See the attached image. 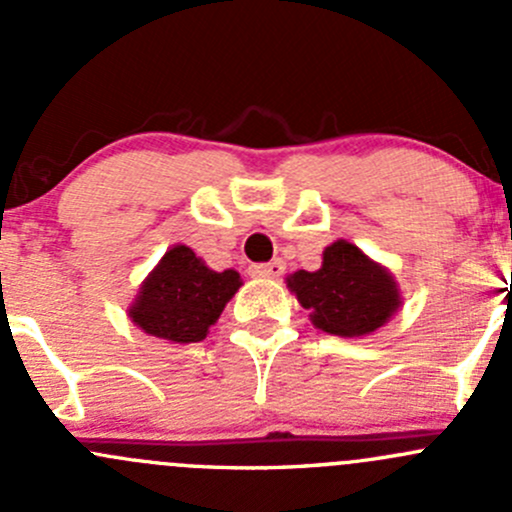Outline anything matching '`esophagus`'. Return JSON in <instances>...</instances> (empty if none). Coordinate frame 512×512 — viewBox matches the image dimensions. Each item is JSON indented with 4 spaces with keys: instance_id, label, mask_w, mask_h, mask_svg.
I'll return each mask as SVG.
<instances>
[{
    "instance_id": "1",
    "label": "esophagus",
    "mask_w": 512,
    "mask_h": 512,
    "mask_svg": "<svg viewBox=\"0 0 512 512\" xmlns=\"http://www.w3.org/2000/svg\"><path fill=\"white\" fill-rule=\"evenodd\" d=\"M282 272H285V262L282 260H272V262H265V265H252L250 267V275L252 277H280Z\"/></svg>"
}]
</instances>
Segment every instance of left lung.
I'll return each instance as SVG.
<instances>
[{
    "mask_svg": "<svg viewBox=\"0 0 512 512\" xmlns=\"http://www.w3.org/2000/svg\"><path fill=\"white\" fill-rule=\"evenodd\" d=\"M287 287L297 294L314 327L337 337L376 332L401 304L394 277L347 240L324 250L317 272L299 270L287 277Z\"/></svg>",
    "mask_w": 512,
    "mask_h": 512,
    "instance_id": "8db88e82",
    "label": "left lung"
}]
</instances>
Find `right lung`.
Returning a JSON list of instances; mask_svg holds the SVG:
<instances>
[{"instance_id": "add662e5", "label": "right lung", "mask_w": 512, "mask_h": 512, "mask_svg": "<svg viewBox=\"0 0 512 512\" xmlns=\"http://www.w3.org/2000/svg\"><path fill=\"white\" fill-rule=\"evenodd\" d=\"M240 285L235 270H210L190 247L175 245L143 282L128 314L151 337L203 342Z\"/></svg>"}]
</instances>
